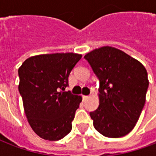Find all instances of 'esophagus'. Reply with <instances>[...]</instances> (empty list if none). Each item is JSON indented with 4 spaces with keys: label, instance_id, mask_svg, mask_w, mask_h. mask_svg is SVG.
<instances>
[{
    "label": "esophagus",
    "instance_id": "1",
    "mask_svg": "<svg viewBox=\"0 0 156 156\" xmlns=\"http://www.w3.org/2000/svg\"><path fill=\"white\" fill-rule=\"evenodd\" d=\"M88 98V96H87V95H83V100H86Z\"/></svg>",
    "mask_w": 156,
    "mask_h": 156
}]
</instances>
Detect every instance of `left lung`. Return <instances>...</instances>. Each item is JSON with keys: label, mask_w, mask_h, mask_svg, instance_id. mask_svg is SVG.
<instances>
[{"label": "left lung", "mask_w": 156, "mask_h": 156, "mask_svg": "<svg viewBox=\"0 0 156 156\" xmlns=\"http://www.w3.org/2000/svg\"><path fill=\"white\" fill-rule=\"evenodd\" d=\"M84 58L99 80V106L89 114L95 129L108 138L126 135L144 106L149 87L146 69L129 55L108 46Z\"/></svg>", "instance_id": "obj_1"}]
</instances>
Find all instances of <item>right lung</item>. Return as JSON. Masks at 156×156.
I'll list each match as a JSON object with an SVG mask.
<instances>
[{"mask_svg": "<svg viewBox=\"0 0 156 156\" xmlns=\"http://www.w3.org/2000/svg\"><path fill=\"white\" fill-rule=\"evenodd\" d=\"M82 58L73 52L27 58L18 69V89L26 116L33 131L56 141L70 133L82 97L65 92L70 73Z\"/></svg>", "mask_w": 156, "mask_h": 156, "instance_id": "obj_1", "label": "right lung"}]
</instances>
